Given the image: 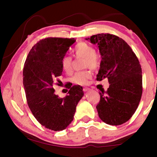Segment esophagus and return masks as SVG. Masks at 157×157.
Returning <instances> with one entry per match:
<instances>
[{
  "mask_svg": "<svg viewBox=\"0 0 157 157\" xmlns=\"http://www.w3.org/2000/svg\"><path fill=\"white\" fill-rule=\"evenodd\" d=\"M90 90H91V89L89 88V87H85V88L83 89L84 91H89Z\"/></svg>",
  "mask_w": 157,
  "mask_h": 157,
  "instance_id": "esophagus-1",
  "label": "esophagus"
}]
</instances>
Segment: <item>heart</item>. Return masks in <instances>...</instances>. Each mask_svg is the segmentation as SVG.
Instances as JSON below:
<instances>
[{
  "instance_id": "obj_1",
  "label": "heart",
  "mask_w": 157,
  "mask_h": 157,
  "mask_svg": "<svg viewBox=\"0 0 157 157\" xmlns=\"http://www.w3.org/2000/svg\"><path fill=\"white\" fill-rule=\"evenodd\" d=\"M73 53L76 57L84 58V66L91 70H97L101 63L100 55L95 52L94 47L84 42L77 44L73 49ZM62 68L66 73H71L73 69L72 58L69 56L63 57L61 61ZM91 78V73L89 71H79L76 73L72 78L73 83L79 85L86 84L88 79Z\"/></svg>"
}]
</instances>
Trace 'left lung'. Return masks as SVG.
Masks as SVG:
<instances>
[{
	"instance_id": "1",
	"label": "left lung",
	"mask_w": 157,
	"mask_h": 157,
	"mask_svg": "<svg viewBox=\"0 0 157 157\" xmlns=\"http://www.w3.org/2000/svg\"><path fill=\"white\" fill-rule=\"evenodd\" d=\"M86 39L98 44L102 57L96 79L107 78L110 84L107 91L99 92L98 116L111 125L126 123L138 108L143 92L138 57L123 39L113 34H98Z\"/></svg>"
}]
</instances>
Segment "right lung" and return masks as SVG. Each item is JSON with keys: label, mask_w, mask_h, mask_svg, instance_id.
I'll use <instances>...</instances> for the list:
<instances>
[{"label": "right lung", "mask_w": 157, "mask_h": 157, "mask_svg": "<svg viewBox=\"0 0 157 157\" xmlns=\"http://www.w3.org/2000/svg\"><path fill=\"white\" fill-rule=\"evenodd\" d=\"M75 39L48 37L34 45L26 58L23 83L28 107L41 125L53 131L65 129L73 120L84 92L79 85L68 89L65 98L55 95L53 85L63 69L61 61Z\"/></svg>", "instance_id": "right-lung-1"}]
</instances>
